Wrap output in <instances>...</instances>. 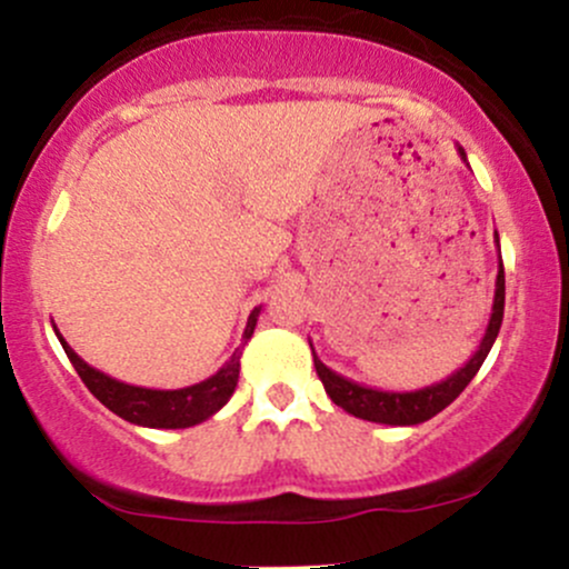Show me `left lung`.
Listing matches in <instances>:
<instances>
[{"label": "left lung", "instance_id": "left-lung-1", "mask_svg": "<svg viewBox=\"0 0 569 569\" xmlns=\"http://www.w3.org/2000/svg\"><path fill=\"white\" fill-rule=\"evenodd\" d=\"M460 158L466 160L462 147H457ZM468 162V160H466ZM495 243L500 251V238L495 232ZM502 307H506V276H502V257L498 259V280H495V299H492V316H489L487 331L481 337L479 348L471 356V361L466 367H460L455 375H449L447 380L428 385L420 390H407V393H396V390H377L367 388V385H358L348 380V377L331 371L321 358L312 350V361H316V371L321 377L326 393L331 396V401L337 407H342L348 415L361 417V420L380 422V426H420V422L430 420V417L439 415L441 409H447L457 396L466 390V385L473 380L476 371L481 369L485 358L492 350L495 339H498L500 323H502ZM312 348V345H310Z\"/></svg>", "mask_w": 569, "mask_h": 569}]
</instances>
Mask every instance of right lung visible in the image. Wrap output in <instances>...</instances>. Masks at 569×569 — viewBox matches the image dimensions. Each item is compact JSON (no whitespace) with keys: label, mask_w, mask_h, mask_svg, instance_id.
Masks as SVG:
<instances>
[{"label":"right lung","mask_w":569,"mask_h":569,"mask_svg":"<svg viewBox=\"0 0 569 569\" xmlns=\"http://www.w3.org/2000/svg\"><path fill=\"white\" fill-rule=\"evenodd\" d=\"M262 307H253L251 316H248L246 331H243V345L251 339L253 329H257V318ZM56 329V326H53ZM58 342L67 350L71 367L77 369L80 380L88 385V390L98 401L103 403L109 411H114L122 420L133 422V426L143 428H192L198 422L208 420L211 415L224 407L230 401V396L238 388V375H240V356L243 348L232 352L230 361L221 367L217 375L208 377L198 385H189V388L179 390H152V388H139V385H128L114 380V377L103 375L84 363L74 350L69 348L67 339L61 337V331L56 329Z\"/></svg>","instance_id":"obj_1"}]
</instances>
